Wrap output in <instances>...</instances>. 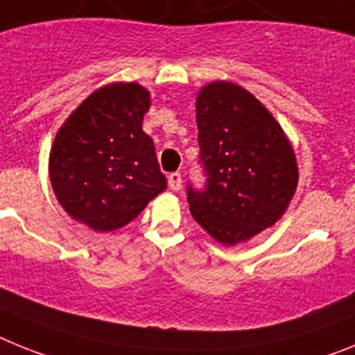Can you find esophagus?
Masks as SVG:
<instances>
[{
  "instance_id": "esophagus-1",
  "label": "esophagus",
  "mask_w": 355,
  "mask_h": 355,
  "mask_svg": "<svg viewBox=\"0 0 355 355\" xmlns=\"http://www.w3.org/2000/svg\"><path fill=\"white\" fill-rule=\"evenodd\" d=\"M168 184L171 191H180L182 189V175L180 173H171L168 177Z\"/></svg>"
}]
</instances>
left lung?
Segmentation results:
<instances>
[{"label":"left lung","instance_id":"obj_1","mask_svg":"<svg viewBox=\"0 0 355 355\" xmlns=\"http://www.w3.org/2000/svg\"><path fill=\"white\" fill-rule=\"evenodd\" d=\"M205 187L187 186L193 218L223 245H236L278 222L297 186L293 146L254 95L227 81L196 95Z\"/></svg>","mask_w":355,"mask_h":355}]
</instances>
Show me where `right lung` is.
<instances>
[{"label": "right lung", "instance_id": "add662e5", "mask_svg": "<svg viewBox=\"0 0 355 355\" xmlns=\"http://www.w3.org/2000/svg\"><path fill=\"white\" fill-rule=\"evenodd\" d=\"M150 92L112 83L88 95L59 128L49 173L62 209L108 233L137 218L166 189L151 137L142 130Z\"/></svg>", "mask_w": 355, "mask_h": 355}]
</instances>
